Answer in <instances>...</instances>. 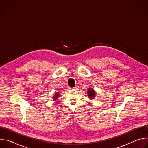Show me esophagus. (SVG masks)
Returning <instances> with one entry per match:
<instances>
[{"label": "esophagus", "mask_w": 148, "mask_h": 148, "mask_svg": "<svg viewBox=\"0 0 148 148\" xmlns=\"http://www.w3.org/2000/svg\"><path fill=\"white\" fill-rule=\"evenodd\" d=\"M78 86H75V87L73 88V90H78Z\"/></svg>", "instance_id": "esophagus-1"}]
</instances>
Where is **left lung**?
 <instances>
[{
    "mask_svg": "<svg viewBox=\"0 0 148 148\" xmlns=\"http://www.w3.org/2000/svg\"><path fill=\"white\" fill-rule=\"evenodd\" d=\"M87 91V95L88 98H90V99H94L96 94L94 90L92 88H89Z\"/></svg>",
    "mask_w": 148,
    "mask_h": 148,
    "instance_id": "1",
    "label": "left lung"
}]
</instances>
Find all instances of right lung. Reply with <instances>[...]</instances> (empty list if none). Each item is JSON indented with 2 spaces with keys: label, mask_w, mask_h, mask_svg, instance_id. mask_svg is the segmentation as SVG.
Instances as JSON below:
<instances>
[{
  "label": "right lung",
  "mask_w": 148,
  "mask_h": 148,
  "mask_svg": "<svg viewBox=\"0 0 148 148\" xmlns=\"http://www.w3.org/2000/svg\"><path fill=\"white\" fill-rule=\"evenodd\" d=\"M60 94V91H57V92H56V94H54V95L53 97V99L54 101H56V100L57 99V98L59 97Z\"/></svg>",
  "instance_id": "right-lung-1"
}]
</instances>
